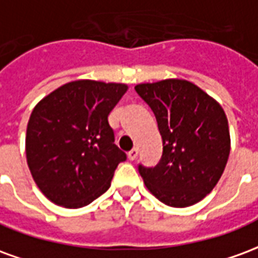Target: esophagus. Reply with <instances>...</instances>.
<instances>
[{
    "label": "esophagus",
    "instance_id": "esophagus-1",
    "mask_svg": "<svg viewBox=\"0 0 258 258\" xmlns=\"http://www.w3.org/2000/svg\"><path fill=\"white\" fill-rule=\"evenodd\" d=\"M127 157H128V160H135V159L138 157V149H137V148H134V149H131V151L128 152V155H127Z\"/></svg>",
    "mask_w": 258,
    "mask_h": 258
}]
</instances>
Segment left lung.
<instances>
[{"mask_svg":"<svg viewBox=\"0 0 258 258\" xmlns=\"http://www.w3.org/2000/svg\"><path fill=\"white\" fill-rule=\"evenodd\" d=\"M135 91L155 113L163 141L160 162L138 166L146 188L171 207L198 203L221 178L231 151L221 105L186 80L138 84Z\"/></svg>","mask_w":258,"mask_h":258,"instance_id":"1","label":"left lung"}]
</instances>
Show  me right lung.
Here are the masks:
<instances>
[{
  "instance_id": "obj_1",
  "label": "right lung",
  "mask_w": 258,
  "mask_h": 258,
  "mask_svg": "<svg viewBox=\"0 0 258 258\" xmlns=\"http://www.w3.org/2000/svg\"><path fill=\"white\" fill-rule=\"evenodd\" d=\"M127 85L77 80L33 109L26 156L37 186L55 205L79 209L105 194L125 153L114 145L107 116Z\"/></svg>"
}]
</instances>
